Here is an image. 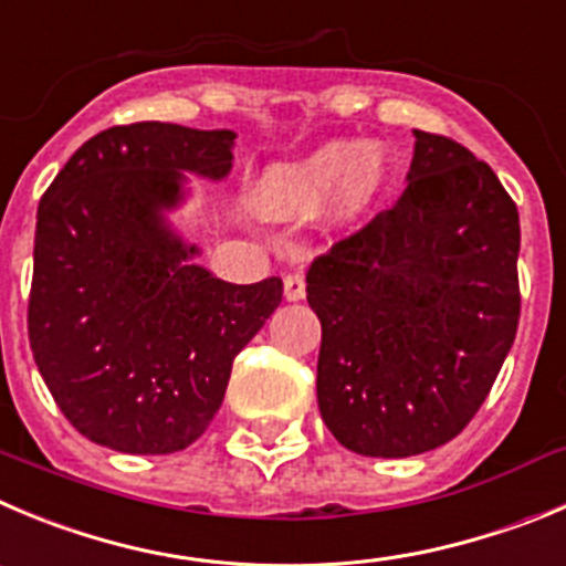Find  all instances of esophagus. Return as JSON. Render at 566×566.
I'll return each instance as SVG.
<instances>
[{"instance_id": "obj_1", "label": "esophagus", "mask_w": 566, "mask_h": 566, "mask_svg": "<svg viewBox=\"0 0 566 566\" xmlns=\"http://www.w3.org/2000/svg\"><path fill=\"white\" fill-rule=\"evenodd\" d=\"M307 295V282H304V273L293 271L284 276V298L287 301H301Z\"/></svg>"}]
</instances>
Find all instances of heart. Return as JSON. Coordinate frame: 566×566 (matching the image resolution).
Wrapping results in <instances>:
<instances>
[{"label": "heart", "instance_id": "1", "mask_svg": "<svg viewBox=\"0 0 566 566\" xmlns=\"http://www.w3.org/2000/svg\"><path fill=\"white\" fill-rule=\"evenodd\" d=\"M388 178V161L379 147L329 142L298 161L273 164L251 189V203L262 218H310L335 200L340 218H357L377 200Z\"/></svg>", "mask_w": 566, "mask_h": 566}]
</instances>
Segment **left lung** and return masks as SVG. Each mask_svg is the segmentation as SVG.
I'll list each match as a JSON object with an SVG mask.
<instances>
[{
    "label": "left lung",
    "instance_id": "obj_1",
    "mask_svg": "<svg viewBox=\"0 0 566 566\" xmlns=\"http://www.w3.org/2000/svg\"><path fill=\"white\" fill-rule=\"evenodd\" d=\"M408 189L315 256L318 408L357 455L452 441L485 402L520 324V211L489 164L413 130Z\"/></svg>",
    "mask_w": 566,
    "mask_h": 566
}]
</instances>
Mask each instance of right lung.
<instances>
[{
  "instance_id": "obj_1",
  "label": "right lung",
  "mask_w": 566,
  "mask_h": 566,
  "mask_svg": "<svg viewBox=\"0 0 566 566\" xmlns=\"http://www.w3.org/2000/svg\"><path fill=\"white\" fill-rule=\"evenodd\" d=\"M231 150L234 130L116 125L41 198L30 348L88 441L128 455L187 450L223 405L234 357L282 304V279H214L164 220L184 170L220 181Z\"/></svg>"
}]
</instances>
